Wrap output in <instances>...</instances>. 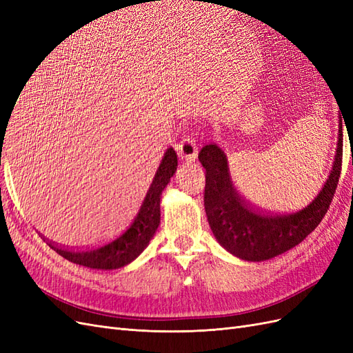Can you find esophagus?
<instances>
[{"label": "esophagus", "mask_w": 353, "mask_h": 353, "mask_svg": "<svg viewBox=\"0 0 353 353\" xmlns=\"http://www.w3.org/2000/svg\"><path fill=\"white\" fill-rule=\"evenodd\" d=\"M176 150L181 159L190 160L191 162V160H196L197 157V143L194 141V138L187 135L179 141V144H176Z\"/></svg>", "instance_id": "34e87169"}]
</instances>
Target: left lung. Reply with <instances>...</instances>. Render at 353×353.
I'll return each instance as SVG.
<instances>
[{
  "label": "left lung",
  "mask_w": 353,
  "mask_h": 353,
  "mask_svg": "<svg viewBox=\"0 0 353 353\" xmlns=\"http://www.w3.org/2000/svg\"><path fill=\"white\" fill-rule=\"evenodd\" d=\"M341 159L343 130L340 119L334 165L321 193L302 210L272 215L256 210L237 193L225 153L215 143H206L199 153V160L206 169L205 209L212 232L221 245L244 261L261 262L290 250L325 216L339 184Z\"/></svg>",
  "instance_id": "8db88e82"
}]
</instances>
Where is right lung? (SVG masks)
Listing matches in <instances>:
<instances>
[{
  "label": "right lung",
  "instance_id": "obj_1",
  "mask_svg": "<svg viewBox=\"0 0 353 353\" xmlns=\"http://www.w3.org/2000/svg\"><path fill=\"white\" fill-rule=\"evenodd\" d=\"M176 166V153L172 147H169L154 175L153 183L147 191L140 212H138L131 227L125 230L121 236L87 249H66L59 248L47 239H44V241L65 259L82 266H88L92 270H116L132 262L147 248L159 227L160 194L168 185L170 176H174Z\"/></svg>",
  "mask_w": 353,
  "mask_h": 353
}]
</instances>
